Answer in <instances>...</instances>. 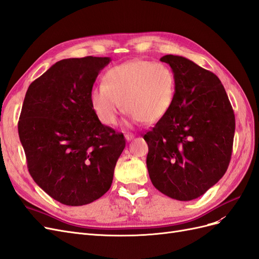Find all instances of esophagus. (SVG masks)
I'll use <instances>...</instances> for the list:
<instances>
[{
	"label": "esophagus",
	"mask_w": 259,
	"mask_h": 259,
	"mask_svg": "<svg viewBox=\"0 0 259 259\" xmlns=\"http://www.w3.org/2000/svg\"><path fill=\"white\" fill-rule=\"evenodd\" d=\"M135 135L134 134H131V133H128V134H125V138H126L127 142H131L132 139H134Z\"/></svg>",
	"instance_id": "obj_1"
}]
</instances>
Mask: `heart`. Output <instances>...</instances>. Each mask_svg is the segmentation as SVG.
Returning <instances> with one entry per match:
<instances>
[{"label": "heart", "instance_id": "b5f03b06", "mask_svg": "<svg viewBox=\"0 0 259 259\" xmlns=\"http://www.w3.org/2000/svg\"><path fill=\"white\" fill-rule=\"evenodd\" d=\"M175 89L169 67L136 59L108 70L104 84L93 88L91 103L99 121L109 126L116 124L123 106L133 123H154L168 112Z\"/></svg>", "mask_w": 259, "mask_h": 259}]
</instances>
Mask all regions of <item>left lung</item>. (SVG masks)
Returning <instances> with one entry per match:
<instances>
[{
  "mask_svg": "<svg viewBox=\"0 0 259 259\" xmlns=\"http://www.w3.org/2000/svg\"><path fill=\"white\" fill-rule=\"evenodd\" d=\"M161 61L173 70L175 97L168 112L147 132V167L163 194L190 201L204 194L229 166L236 120L221 80L182 56Z\"/></svg>",
  "mask_w": 259,
  "mask_h": 259,
  "instance_id": "left-lung-1",
  "label": "left lung"
}]
</instances>
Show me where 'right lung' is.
Instances as JSON below:
<instances>
[{
    "mask_svg": "<svg viewBox=\"0 0 259 259\" xmlns=\"http://www.w3.org/2000/svg\"><path fill=\"white\" fill-rule=\"evenodd\" d=\"M109 57L57 61L30 84L18 122L31 177L62 204L80 206L110 189L123 134L101 124L91 103Z\"/></svg>",
    "mask_w": 259,
    "mask_h": 259,
    "instance_id": "obj_1",
    "label": "right lung"
}]
</instances>
